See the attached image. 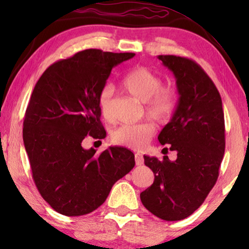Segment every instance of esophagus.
<instances>
[{
    "label": "esophagus",
    "instance_id": "esophagus-1",
    "mask_svg": "<svg viewBox=\"0 0 249 249\" xmlns=\"http://www.w3.org/2000/svg\"><path fill=\"white\" fill-rule=\"evenodd\" d=\"M134 160H136V165H142L144 164V157L141 153L134 154Z\"/></svg>",
    "mask_w": 249,
    "mask_h": 249
}]
</instances>
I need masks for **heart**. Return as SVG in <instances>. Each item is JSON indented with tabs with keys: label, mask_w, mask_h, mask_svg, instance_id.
Returning <instances> with one entry per match:
<instances>
[{
	"label": "heart",
	"mask_w": 249,
	"mask_h": 249,
	"mask_svg": "<svg viewBox=\"0 0 249 249\" xmlns=\"http://www.w3.org/2000/svg\"><path fill=\"white\" fill-rule=\"evenodd\" d=\"M124 87L131 95L145 103V112L158 124L171 121L178 105V93L170 87H161L162 81L158 75L144 67L136 68L123 78ZM113 90L105 85L98 95V107L107 121H112L111 99ZM154 134V127L150 123L125 124L115 128L111 139L116 145L133 150L142 148Z\"/></svg>",
	"instance_id": "obj_1"
}]
</instances>
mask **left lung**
I'll return each mask as SVG.
<instances>
[{"mask_svg": "<svg viewBox=\"0 0 249 249\" xmlns=\"http://www.w3.org/2000/svg\"><path fill=\"white\" fill-rule=\"evenodd\" d=\"M158 58L177 79L179 101L159 133L177 159L144 156L154 181L141 193L146 210L166 221L190 216L205 201L219 177L225 153V118L220 93L204 69L192 59L173 55Z\"/></svg>", "mask_w": 249, "mask_h": 249, "instance_id": "8db88e82", "label": "left lung"}]
</instances>
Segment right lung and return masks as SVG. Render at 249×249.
I'll return each instance as SVG.
<instances>
[{
    "label": "right lung",
    "mask_w": 249,
    "mask_h": 249,
    "mask_svg": "<svg viewBox=\"0 0 249 249\" xmlns=\"http://www.w3.org/2000/svg\"><path fill=\"white\" fill-rule=\"evenodd\" d=\"M133 56L79 51L51 64L34 88L23 122L24 147L37 190L63 215L97 210L134 166V154L125 147L97 154L82 146L88 136L98 142L107 136L98 95L112 68Z\"/></svg>",
    "instance_id": "right-lung-1"
}]
</instances>
